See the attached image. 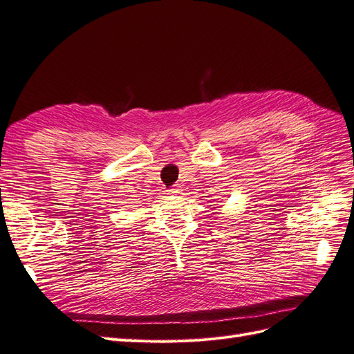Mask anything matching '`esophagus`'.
<instances>
[{
    "mask_svg": "<svg viewBox=\"0 0 354 354\" xmlns=\"http://www.w3.org/2000/svg\"><path fill=\"white\" fill-rule=\"evenodd\" d=\"M167 191H169V194H174V196H178V194L183 193V189H180V187H179V185H174V187H170Z\"/></svg>",
    "mask_w": 354,
    "mask_h": 354,
    "instance_id": "34e87169",
    "label": "esophagus"
}]
</instances>
